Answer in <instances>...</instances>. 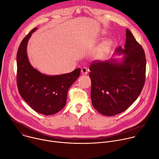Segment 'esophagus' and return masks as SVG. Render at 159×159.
<instances>
[{"label": "esophagus", "mask_w": 159, "mask_h": 159, "mask_svg": "<svg viewBox=\"0 0 159 159\" xmlns=\"http://www.w3.org/2000/svg\"><path fill=\"white\" fill-rule=\"evenodd\" d=\"M81 72H82V74H84V75H86V74H87V73H88V70H87V68H85V67H83V68H82V69H81Z\"/></svg>", "instance_id": "1"}]
</instances>
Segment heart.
I'll use <instances>...</instances> for the list:
<instances>
[{"mask_svg":"<svg viewBox=\"0 0 159 159\" xmlns=\"http://www.w3.org/2000/svg\"><path fill=\"white\" fill-rule=\"evenodd\" d=\"M106 33L104 32L101 33L102 35H104ZM109 40L106 39L100 45L96 53V57L97 58L102 59L107 55L109 49Z\"/></svg>","mask_w":159,"mask_h":159,"instance_id":"b5f03b06","label":"heart"}]
</instances>
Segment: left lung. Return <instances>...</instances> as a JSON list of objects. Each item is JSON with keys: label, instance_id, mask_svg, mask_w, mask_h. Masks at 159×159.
I'll use <instances>...</instances> for the list:
<instances>
[{"label": "left lung", "instance_id": "obj_1", "mask_svg": "<svg viewBox=\"0 0 159 159\" xmlns=\"http://www.w3.org/2000/svg\"><path fill=\"white\" fill-rule=\"evenodd\" d=\"M125 48L115 55L123 56L105 61H94L90 65V97L93 107L101 114L112 116L126 110L140 94L145 80L144 50L126 29Z\"/></svg>", "mask_w": 159, "mask_h": 159}]
</instances>
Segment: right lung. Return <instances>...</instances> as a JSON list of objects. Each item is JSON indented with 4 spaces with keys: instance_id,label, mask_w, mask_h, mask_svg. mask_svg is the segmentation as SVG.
Returning <instances> with one entry per match:
<instances>
[{
    "instance_id": "add662e5",
    "label": "right lung",
    "mask_w": 159,
    "mask_h": 159,
    "mask_svg": "<svg viewBox=\"0 0 159 159\" xmlns=\"http://www.w3.org/2000/svg\"><path fill=\"white\" fill-rule=\"evenodd\" d=\"M33 29L21 41L17 53V84L20 95L35 111L44 115H52L65 106L68 90L79 78L80 69L57 75L41 73L31 65L27 45Z\"/></svg>"
}]
</instances>
